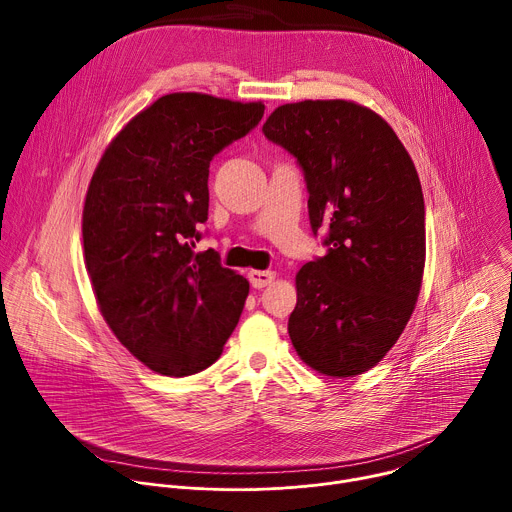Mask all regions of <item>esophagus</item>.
Here are the masks:
<instances>
[{
	"label": "esophagus",
	"instance_id": "esophagus-1",
	"mask_svg": "<svg viewBox=\"0 0 512 512\" xmlns=\"http://www.w3.org/2000/svg\"><path fill=\"white\" fill-rule=\"evenodd\" d=\"M247 277H249V281H251V285H253V287L261 289V287H265V285L273 283L275 273H273V271H259V269H251V271L247 273Z\"/></svg>",
	"mask_w": 512,
	"mask_h": 512
}]
</instances>
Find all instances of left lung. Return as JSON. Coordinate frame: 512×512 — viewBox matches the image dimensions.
Wrapping results in <instances>:
<instances>
[{
  "label": "left lung",
  "instance_id": "left-lung-1",
  "mask_svg": "<svg viewBox=\"0 0 512 512\" xmlns=\"http://www.w3.org/2000/svg\"><path fill=\"white\" fill-rule=\"evenodd\" d=\"M263 133L302 166L310 225L328 247L296 275L291 344L326 377L362 375L399 340L421 289L425 204L413 160L354 101L281 105Z\"/></svg>",
  "mask_w": 512,
  "mask_h": 512
}]
</instances>
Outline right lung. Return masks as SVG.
Returning <instances> with one entry per match:
<instances>
[{
    "mask_svg": "<svg viewBox=\"0 0 512 512\" xmlns=\"http://www.w3.org/2000/svg\"><path fill=\"white\" fill-rule=\"evenodd\" d=\"M265 105L170 93L109 143L83 208L85 265L117 340L166 377L208 369L233 334L249 281L212 249L194 253L208 218V168L247 135Z\"/></svg>",
    "mask_w": 512,
    "mask_h": 512,
    "instance_id": "right-lung-1",
    "label": "right lung"
}]
</instances>
